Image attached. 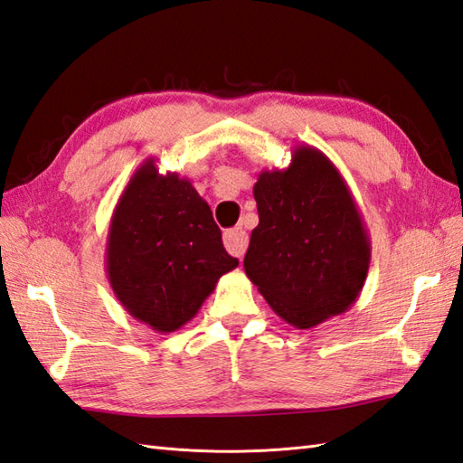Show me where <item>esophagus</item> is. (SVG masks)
I'll return each instance as SVG.
<instances>
[{"instance_id":"34e87169","label":"esophagus","mask_w":463,"mask_h":463,"mask_svg":"<svg viewBox=\"0 0 463 463\" xmlns=\"http://www.w3.org/2000/svg\"><path fill=\"white\" fill-rule=\"evenodd\" d=\"M247 243H250V240H247V233L241 228H232V230L223 233L225 250H228L232 255H235L238 259L243 257V253L247 250Z\"/></svg>"}]
</instances>
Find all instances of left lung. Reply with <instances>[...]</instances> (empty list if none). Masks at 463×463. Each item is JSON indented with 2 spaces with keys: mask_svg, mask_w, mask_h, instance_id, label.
<instances>
[{
  "mask_svg": "<svg viewBox=\"0 0 463 463\" xmlns=\"http://www.w3.org/2000/svg\"><path fill=\"white\" fill-rule=\"evenodd\" d=\"M253 196L259 225L245 275L298 330L340 317L365 285L371 241L335 165L317 146L298 145L287 168L259 173Z\"/></svg>",
  "mask_w": 463,
  "mask_h": 463,
  "instance_id": "1",
  "label": "left lung"
}]
</instances>
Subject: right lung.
I'll return each instance as SVG.
<instances>
[{
    "label": "right lung",
    "instance_id": "1",
    "mask_svg": "<svg viewBox=\"0 0 463 463\" xmlns=\"http://www.w3.org/2000/svg\"><path fill=\"white\" fill-rule=\"evenodd\" d=\"M238 265L193 183L146 159L118 200L106 243L109 287L129 317L161 334L183 328Z\"/></svg>",
    "mask_w": 463,
    "mask_h": 463
}]
</instances>
